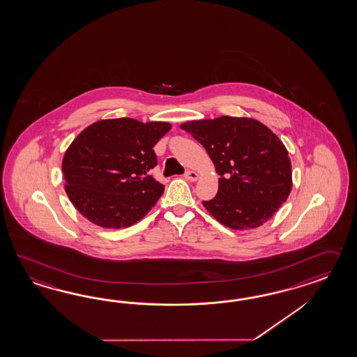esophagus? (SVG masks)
<instances>
[{
  "label": "esophagus",
  "instance_id": "esophagus-1",
  "mask_svg": "<svg viewBox=\"0 0 357 357\" xmlns=\"http://www.w3.org/2000/svg\"><path fill=\"white\" fill-rule=\"evenodd\" d=\"M184 176L188 179V181H191V182H195V181H197V178H199V174L196 173V172H193V170H187L185 172V174Z\"/></svg>",
  "mask_w": 357,
  "mask_h": 357
}]
</instances>
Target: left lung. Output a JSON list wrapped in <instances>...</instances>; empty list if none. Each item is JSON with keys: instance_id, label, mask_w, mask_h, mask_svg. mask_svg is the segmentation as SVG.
Wrapping results in <instances>:
<instances>
[{"instance_id": "obj_1", "label": "left lung", "mask_w": 357, "mask_h": 357, "mask_svg": "<svg viewBox=\"0 0 357 357\" xmlns=\"http://www.w3.org/2000/svg\"><path fill=\"white\" fill-rule=\"evenodd\" d=\"M206 149L219 175L217 196L202 201L223 226L250 229L266 223L291 191V164L282 142L261 122L222 116L183 123Z\"/></svg>"}]
</instances>
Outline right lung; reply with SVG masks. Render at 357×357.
Returning a JSON list of instances; mask_svg holds the SVG:
<instances>
[{
    "mask_svg": "<svg viewBox=\"0 0 357 357\" xmlns=\"http://www.w3.org/2000/svg\"><path fill=\"white\" fill-rule=\"evenodd\" d=\"M170 128L125 117L79 132L61 164L75 208L103 228L129 227L144 217L164 193V185L148 174L157 165L153 147Z\"/></svg>",
    "mask_w": 357,
    "mask_h": 357,
    "instance_id": "add662e5",
    "label": "right lung"
}]
</instances>
